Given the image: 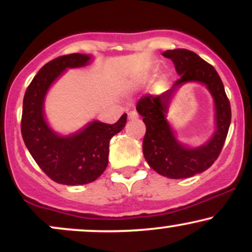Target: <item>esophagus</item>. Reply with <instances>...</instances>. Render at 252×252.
Returning <instances> with one entry per match:
<instances>
[{"label":"esophagus","instance_id":"esophagus-1","mask_svg":"<svg viewBox=\"0 0 252 252\" xmlns=\"http://www.w3.org/2000/svg\"><path fill=\"white\" fill-rule=\"evenodd\" d=\"M128 117H129V120H134V118L137 117V112H136V111H129L128 112Z\"/></svg>","mask_w":252,"mask_h":252}]
</instances>
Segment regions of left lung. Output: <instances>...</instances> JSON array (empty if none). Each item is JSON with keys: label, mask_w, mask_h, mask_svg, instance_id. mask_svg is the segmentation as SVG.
I'll use <instances>...</instances> for the list:
<instances>
[{"label": "left lung", "mask_w": 252, "mask_h": 252, "mask_svg": "<svg viewBox=\"0 0 252 252\" xmlns=\"http://www.w3.org/2000/svg\"><path fill=\"white\" fill-rule=\"evenodd\" d=\"M162 56L172 60L180 79L176 80L169 91L158 96L144 94L137 102L136 110L143 117L147 128L142 144L143 155L158 174L170 179L190 178L210 168L220 154L231 123L230 100L215 67L194 52L176 48L163 52ZM187 81L205 83L216 104L215 135L205 146L195 150L186 149L177 143L164 117L172 90Z\"/></svg>", "instance_id": "obj_1"}]
</instances>
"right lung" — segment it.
Returning <instances> with one entry per match:
<instances>
[{"label":"right lung","instance_id":"obj_1","mask_svg":"<svg viewBox=\"0 0 252 252\" xmlns=\"http://www.w3.org/2000/svg\"><path fill=\"white\" fill-rule=\"evenodd\" d=\"M89 60V56L80 53L51 60L33 78L24 97L21 134L26 147L48 178L68 186L90 184L103 174L109 162L110 140L126 123V114L115 124L94 121L68 137H60L47 126L42 106L48 88L65 68L84 66Z\"/></svg>","mask_w":252,"mask_h":252}]
</instances>
